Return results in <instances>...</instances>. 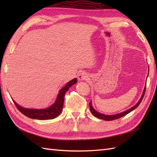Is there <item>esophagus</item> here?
Segmentation results:
<instances>
[{
	"instance_id": "esophagus-1",
	"label": "esophagus",
	"mask_w": 157,
	"mask_h": 157,
	"mask_svg": "<svg viewBox=\"0 0 157 157\" xmlns=\"http://www.w3.org/2000/svg\"><path fill=\"white\" fill-rule=\"evenodd\" d=\"M78 80L83 81V80H87L88 78V75L84 72H82L78 74Z\"/></svg>"
}]
</instances>
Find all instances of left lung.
Masks as SVG:
<instances>
[{
  "label": "left lung",
  "instance_id": "left-lung-1",
  "mask_svg": "<svg viewBox=\"0 0 157 157\" xmlns=\"http://www.w3.org/2000/svg\"><path fill=\"white\" fill-rule=\"evenodd\" d=\"M146 86H145L144 87V91H143V93H142V95L141 96L140 99V101L138 102L137 104H136L135 106H133V107H132L131 109H128V111H125L123 113H119V114H117V115H104V114H102V113H100L98 112H97L96 111H95V110L93 109L92 107V103L91 102H90V110L91 113H92V115H94V117H96L97 118H99V119H103V120H106V121H112V120H115V119H119L122 117L126 115L127 114H128V113H129L131 111H134V110L135 109H136L138 107V106H139V105L140 104V102H142L143 98H144V94H145V91H146Z\"/></svg>",
  "mask_w": 157,
  "mask_h": 157
}]
</instances>
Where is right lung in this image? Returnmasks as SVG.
<instances>
[{
  "mask_svg": "<svg viewBox=\"0 0 157 157\" xmlns=\"http://www.w3.org/2000/svg\"><path fill=\"white\" fill-rule=\"evenodd\" d=\"M78 82V79L74 78L72 80L69 81L64 87L60 90L59 93L56 98V101L54 104L51 105L50 107H48L44 109H25L14 102L17 108L22 114L25 115L31 119H36L40 120H46V119H51L56 117L60 113H61L63 106V102H64V97L66 92L68 89L72 86L73 84Z\"/></svg>",
  "mask_w": 157,
  "mask_h": 157,
  "instance_id": "right-lung-1",
  "label": "right lung"
}]
</instances>
